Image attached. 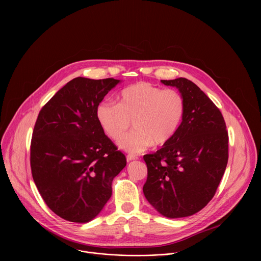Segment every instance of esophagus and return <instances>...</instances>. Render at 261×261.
<instances>
[{"label":"esophagus","instance_id":"1","mask_svg":"<svg viewBox=\"0 0 261 261\" xmlns=\"http://www.w3.org/2000/svg\"><path fill=\"white\" fill-rule=\"evenodd\" d=\"M139 158L137 156V155H135V154H127L126 155V161L127 162H132V161H136V160H138Z\"/></svg>","mask_w":261,"mask_h":261}]
</instances>
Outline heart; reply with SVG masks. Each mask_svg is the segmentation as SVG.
Returning a JSON list of instances; mask_svg holds the SVG:
<instances>
[{
    "mask_svg": "<svg viewBox=\"0 0 261 261\" xmlns=\"http://www.w3.org/2000/svg\"><path fill=\"white\" fill-rule=\"evenodd\" d=\"M184 111V98L179 91L139 82L120 91L118 103L101 101L96 108V118L114 141L120 139L134 121L135 130L123 137L118 147L129 153H140L153 143H168L177 133Z\"/></svg>",
    "mask_w": 261,
    "mask_h": 261,
    "instance_id": "obj_1",
    "label": "heart"
}]
</instances>
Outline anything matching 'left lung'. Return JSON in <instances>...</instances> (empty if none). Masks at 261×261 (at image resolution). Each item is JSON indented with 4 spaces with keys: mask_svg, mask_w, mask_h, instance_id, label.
Returning a JSON list of instances; mask_svg holds the SVG:
<instances>
[{
    "mask_svg": "<svg viewBox=\"0 0 261 261\" xmlns=\"http://www.w3.org/2000/svg\"><path fill=\"white\" fill-rule=\"evenodd\" d=\"M178 88L185 111L175 136L144 155L148 179L143 191L163 216L182 218L203 209L214 197L228 162V133L222 113L191 80H161Z\"/></svg>",
    "mask_w": 261,
    "mask_h": 261,
    "instance_id": "obj_1",
    "label": "left lung"
}]
</instances>
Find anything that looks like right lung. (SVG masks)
I'll return each mask as SVG.
<instances>
[{"mask_svg": "<svg viewBox=\"0 0 261 261\" xmlns=\"http://www.w3.org/2000/svg\"><path fill=\"white\" fill-rule=\"evenodd\" d=\"M119 82L76 77L39 112L30 152L33 180L46 205L67 221L95 218L126 166L96 118L97 106Z\"/></svg>", "mask_w": 261, "mask_h": 261, "instance_id": "add662e5", "label": "right lung"}]
</instances>
